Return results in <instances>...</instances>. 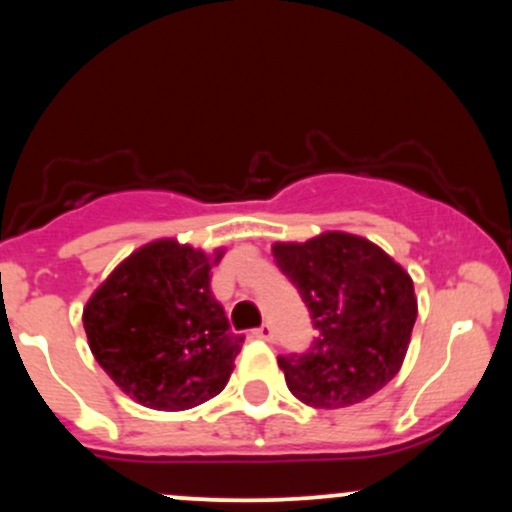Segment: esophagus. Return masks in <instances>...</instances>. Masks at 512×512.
Instances as JSON below:
<instances>
[{"label": "esophagus", "mask_w": 512, "mask_h": 512, "mask_svg": "<svg viewBox=\"0 0 512 512\" xmlns=\"http://www.w3.org/2000/svg\"><path fill=\"white\" fill-rule=\"evenodd\" d=\"M252 334H255L257 339H264V342H272V339H274V330H272V327H269V325L257 327V330L252 332Z\"/></svg>", "instance_id": "esophagus-1"}]
</instances>
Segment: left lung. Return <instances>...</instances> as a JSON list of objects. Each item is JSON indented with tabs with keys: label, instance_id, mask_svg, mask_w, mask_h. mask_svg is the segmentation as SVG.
Instances as JSON below:
<instances>
[{
	"label": "left lung",
	"instance_id": "8db88e82",
	"mask_svg": "<svg viewBox=\"0 0 512 512\" xmlns=\"http://www.w3.org/2000/svg\"><path fill=\"white\" fill-rule=\"evenodd\" d=\"M272 252L317 330L308 354L279 356L291 395L315 409H344L383 390L402 368L419 313L407 269L344 231L279 240Z\"/></svg>",
	"mask_w": 512,
	"mask_h": 512
}]
</instances>
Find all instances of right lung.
I'll return each instance as SVG.
<instances>
[{
  "label": "right lung",
  "instance_id": "1",
  "mask_svg": "<svg viewBox=\"0 0 512 512\" xmlns=\"http://www.w3.org/2000/svg\"><path fill=\"white\" fill-rule=\"evenodd\" d=\"M204 252L158 238L125 257L84 305L91 354L129 399L156 411L199 407L226 387L240 342L211 296Z\"/></svg>",
  "mask_w": 512,
  "mask_h": 512
}]
</instances>
